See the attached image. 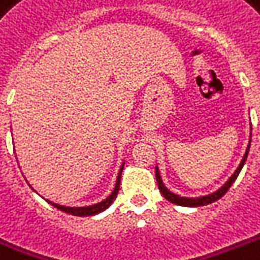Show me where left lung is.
<instances>
[{
    "label": "left lung",
    "instance_id": "1",
    "mask_svg": "<svg viewBox=\"0 0 260 260\" xmlns=\"http://www.w3.org/2000/svg\"><path fill=\"white\" fill-rule=\"evenodd\" d=\"M250 146H251V140L248 147H247L246 154H244V156H243V160L240 162V165H239V167L234 173V175H232V177L225 182V185L222 186V187H220L217 191H214V193L209 194V196H204V197H197V198L179 197V196H177V194L171 193L169 189H166V186L163 185L162 178H160V175H159L158 167H156V169H155V177H156V182H158V187L159 190H160V193H162V196L166 198L167 201H170L173 202V204H177V205H182V206H202V205H208V204H212V202L217 201L218 198H221L222 196L230 190L231 185H232V183L235 182V179L238 178L239 173H240V170L243 169V165H244V162H246L247 155H248V151H250Z\"/></svg>",
    "mask_w": 260,
    "mask_h": 260
}]
</instances>
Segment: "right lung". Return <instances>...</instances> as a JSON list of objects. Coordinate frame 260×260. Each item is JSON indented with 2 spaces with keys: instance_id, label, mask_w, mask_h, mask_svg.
Masks as SVG:
<instances>
[{
  "instance_id": "obj_1",
  "label": "right lung",
  "mask_w": 260,
  "mask_h": 260,
  "mask_svg": "<svg viewBox=\"0 0 260 260\" xmlns=\"http://www.w3.org/2000/svg\"><path fill=\"white\" fill-rule=\"evenodd\" d=\"M122 167H124V165H122L121 169H120V173H118L114 190L112 191V194H110L109 197L105 198V200H104L102 202H100V204H95V205H91V206H83V208H67V206H62V205H58V204H54V202L48 201V200H47V202L51 204L52 206H55V208H58L59 210L64 212V213L73 214V216H81V217H83V216H93V214L101 213V212H104L105 209H108V208L110 206V204L113 202L114 198L117 197L118 189H120V179H121Z\"/></svg>"
}]
</instances>
